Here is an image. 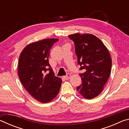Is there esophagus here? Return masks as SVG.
<instances>
[{"label":"esophagus","mask_w":129,"mask_h":129,"mask_svg":"<svg viewBox=\"0 0 129 129\" xmlns=\"http://www.w3.org/2000/svg\"><path fill=\"white\" fill-rule=\"evenodd\" d=\"M71 74H69V73H68V74H67V75L65 76H64V78H65V80H69V78H70V77H71Z\"/></svg>","instance_id":"esophagus-1"}]
</instances>
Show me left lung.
Segmentation results:
<instances>
[{
    "label": "left lung",
    "mask_w": 129,
    "mask_h": 129,
    "mask_svg": "<svg viewBox=\"0 0 129 129\" xmlns=\"http://www.w3.org/2000/svg\"><path fill=\"white\" fill-rule=\"evenodd\" d=\"M73 41L78 65L84 72L79 74L82 84L77 90L86 99H92L103 90L112 69L110 53L101 40L92 34L70 35Z\"/></svg>",
    "instance_id": "8db88e82"
}]
</instances>
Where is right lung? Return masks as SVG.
I'll return each instance as SVG.
<instances>
[{
	"label": "right lung",
	"mask_w": 129,
	"mask_h": 129,
	"mask_svg": "<svg viewBox=\"0 0 129 129\" xmlns=\"http://www.w3.org/2000/svg\"><path fill=\"white\" fill-rule=\"evenodd\" d=\"M58 39H45L27 45L19 60L18 75L27 91L35 99L47 103L59 92L62 80L54 76L49 65L50 49Z\"/></svg>",
	"instance_id": "right-lung-1"
}]
</instances>
